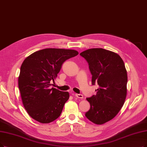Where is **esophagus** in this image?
Wrapping results in <instances>:
<instances>
[{
    "label": "esophagus",
    "instance_id": "1",
    "mask_svg": "<svg viewBox=\"0 0 147 147\" xmlns=\"http://www.w3.org/2000/svg\"><path fill=\"white\" fill-rule=\"evenodd\" d=\"M75 96L76 97H77L78 98H81V99H82L83 98V95H81V94H77V93H75Z\"/></svg>",
    "mask_w": 147,
    "mask_h": 147
}]
</instances>
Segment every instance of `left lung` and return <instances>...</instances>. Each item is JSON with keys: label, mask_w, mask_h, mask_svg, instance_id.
<instances>
[{"label": "left lung", "mask_w": 147, "mask_h": 147, "mask_svg": "<svg viewBox=\"0 0 147 147\" xmlns=\"http://www.w3.org/2000/svg\"><path fill=\"white\" fill-rule=\"evenodd\" d=\"M89 64L92 84L99 86L96 94L86 99L90 105L85 114L96 124H103L115 118L127 96V74L121 57L102 48H93L80 54Z\"/></svg>", "instance_id": "left-lung-1"}]
</instances>
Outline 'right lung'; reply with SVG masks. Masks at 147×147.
Masks as SVG:
<instances>
[{"label":"right lung","instance_id":"1","mask_svg":"<svg viewBox=\"0 0 147 147\" xmlns=\"http://www.w3.org/2000/svg\"><path fill=\"white\" fill-rule=\"evenodd\" d=\"M78 54L75 50L48 48L34 52L23 61L19 88L23 106L32 118L48 124L60 116L69 94L51 88V82H54L63 63Z\"/></svg>","mask_w":147,"mask_h":147}]
</instances>
